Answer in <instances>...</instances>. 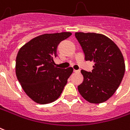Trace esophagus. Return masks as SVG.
Instances as JSON below:
<instances>
[{
  "label": "esophagus",
  "instance_id": "34e87169",
  "mask_svg": "<svg viewBox=\"0 0 130 130\" xmlns=\"http://www.w3.org/2000/svg\"><path fill=\"white\" fill-rule=\"evenodd\" d=\"M74 72H75V73H79L80 72V70H74Z\"/></svg>",
  "mask_w": 130,
  "mask_h": 130
}]
</instances>
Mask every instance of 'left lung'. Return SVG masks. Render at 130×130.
Wrapping results in <instances>:
<instances>
[{"instance_id": "obj_1", "label": "left lung", "mask_w": 130, "mask_h": 130, "mask_svg": "<svg viewBox=\"0 0 130 130\" xmlns=\"http://www.w3.org/2000/svg\"><path fill=\"white\" fill-rule=\"evenodd\" d=\"M75 36L85 54V60L94 61L92 72L82 70L83 81L78 92L91 103H101L114 94L123 78L125 65L118 46L106 36L76 32Z\"/></svg>"}]
</instances>
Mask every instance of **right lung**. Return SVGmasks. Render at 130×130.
<instances>
[{
    "instance_id": "obj_1",
    "label": "right lung",
    "mask_w": 130,
    "mask_h": 130,
    "mask_svg": "<svg viewBox=\"0 0 130 130\" xmlns=\"http://www.w3.org/2000/svg\"><path fill=\"white\" fill-rule=\"evenodd\" d=\"M72 35L70 32L45 34L31 39L19 50L16 60V74L31 99L47 104L60 96L72 68L55 66L58 44Z\"/></svg>"
}]
</instances>
